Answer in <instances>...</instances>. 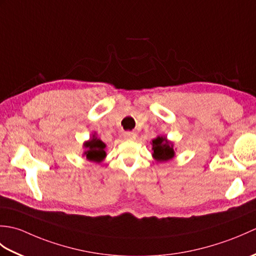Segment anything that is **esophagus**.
<instances>
[{
  "label": "esophagus",
  "instance_id": "esophagus-1",
  "mask_svg": "<svg viewBox=\"0 0 256 256\" xmlns=\"http://www.w3.org/2000/svg\"><path fill=\"white\" fill-rule=\"evenodd\" d=\"M123 136L125 140H134L135 138H136V134H135L134 132H124Z\"/></svg>",
  "mask_w": 256,
  "mask_h": 256
}]
</instances>
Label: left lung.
Masks as SVG:
<instances>
[{"label": "left lung", "mask_w": 256, "mask_h": 256, "mask_svg": "<svg viewBox=\"0 0 256 256\" xmlns=\"http://www.w3.org/2000/svg\"><path fill=\"white\" fill-rule=\"evenodd\" d=\"M153 150L155 160L158 162H165L170 160L174 157V154H175L172 150V145L168 142L166 138L162 136H158L153 140Z\"/></svg>", "instance_id": "1"}]
</instances>
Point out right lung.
<instances>
[{"label": "right lung", "mask_w": 256, "mask_h": 256, "mask_svg": "<svg viewBox=\"0 0 256 256\" xmlns=\"http://www.w3.org/2000/svg\"><path fill=\"white\" fill-rule=\"evenodd\" d=\"M84 148H88L84 154L86 155V158L89 160L100 162L106 157V144L103 143L101 140L96 138L94 135L92 136L89 142H86L84 144Z\"/></svg>", "instance_id": "add662e5"}]
</instances>
